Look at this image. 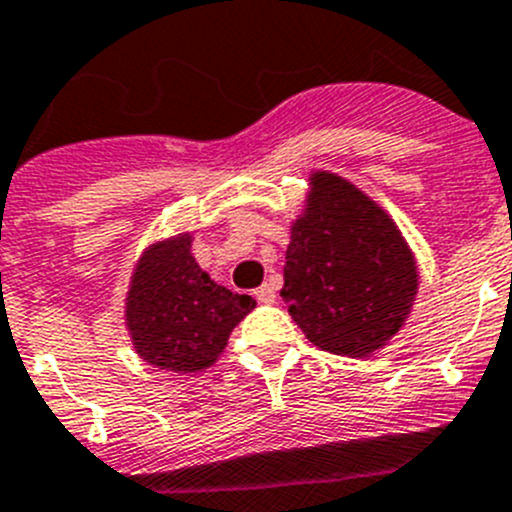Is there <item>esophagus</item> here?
I'll return each instance as SVG.
<instances>
[{
  "instance_id": "esophagus-1",
  "label": "esophagus",
  "mask_w": 512,
  "mask_h": 512,
  "mask_svg": "<svg viewBox=\"0 0 512 512\" xmlns=\"http://www.w3.org/2000/svg\"><path fill=\"white\" fill-rule=\"evenodd\" d=\"M253 296H256V301H261V304H274L276 289L271 284H264V286H259V289L253 291Z\"/></svg>"
}]
</instances>
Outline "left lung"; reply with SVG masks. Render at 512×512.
I'll use <instances>...</instances> for the list:
<instances>
[{
	"label": "left lung",
	"instance_id": "8db88e82",
	"mask_svg": "<svg viewBox=\"0 0 512 512\" xmlns=\"http://www.w3.org/2000/svg\"><path fill=\"white\" fill-rule=\"evenodd\" d=\"M417 279L415 253L392 216L342 175L311 170L281 289L306 339L324 352L369 357L405 326Z\"/></svg>",
	"mask_w": 512,
	"mask_h": 512
}]
</instances>
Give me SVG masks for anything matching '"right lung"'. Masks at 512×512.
Returning a JSON list of instances; mask_svg holds the SVG:
<instances>
[{"label":"right lung","instance_id":"1","mask_svg":"<svg viewBox=\"0 0 512 512\" xmlns=\"http://www.w3.org/2000/svg\"><path fill=\"white\" fill-rule=\"evenodd\" d=\"M193 233L155 241L140 253L125 296V326L143 362L196 374L213 367L256 301L216 284L191 253Z\"/></svg>","mask_w":512,"mask_h":512}]
</instances>
